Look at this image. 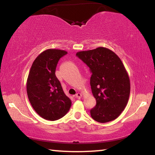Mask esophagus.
Segmentation results:
<instances>
[{
    "mask_svg": "<svg viewBox=\"0 0 155 155\" xmlns=\"http://www.w3.org/2000/svg\"><path fill=\"white\" fill-rule=\"evenodd\" d=\"M75 97H76V98H77V99H81V97H82V94L79 93V92H78V93L76 94Z\"/></svg>",
    "mask_w": 155,
    "mask_h": 155,
    "instance_id": "esophagus-1",
    "label": "esophagus"
}]
</instances>
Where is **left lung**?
Masks as SVG:
<instances>
[{
    "label": "left lung",
    "instance_id": "1",
    "mask_svg": "<svg viewBox=\"0 0 155 155\" xmlns=\"http://www.w3.org/2000/svg\"><path fill=\"white\" fill-rule=\"evenodd\" d=\"M77 55L92 72L91 86L97 101L91 110L92 119L101 123L114 120L126 107L130 94V80L120 58L102 47L78 51Z\"/></svg>",
    "mask_w": 155,
    "mask_h": 155
}]
</instances>
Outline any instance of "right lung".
<instances>
[{
  "label": "right lung",
  "mask_w": 155,
  "mask_h": 155,
  "mask_svg": "<svg viewBox=\"0 0 155 155\" xmlns=\"http://www.w3.org/2000/svg\"><path fill=\"white\" fill-rule=\"evenodd\" d=\"M67 54L66 51L57 48L44 51L34 61L27 78L30 103L37 114L47 120L63 117L71 106L55 74L58 62Z\"/></svg>",
  "instance_id": "right-lung-1"
}]
</instances>
